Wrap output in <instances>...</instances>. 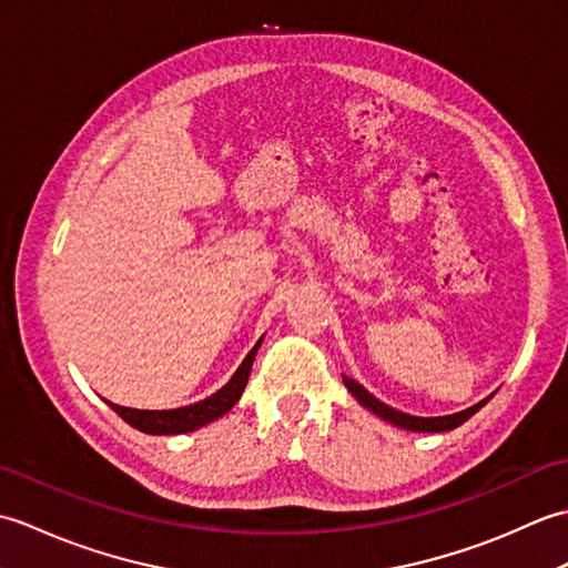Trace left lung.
Listing matches in <instances>:
<instances>
[{"label":"left lung","instance_id":"8db88e82","mask_svg":"<svg viewBox=\"0 0 568 568\" xmlns=\"http://www.w3.org/2000/svg\"><path fill=\"white\" fill-rule=\"evenodd\" d=\"M344 385H346L348 390H352V395L356 397V400H358L361 405L371 409V413H376L378 417L393 422V425H397V427L413 429V432H446V429H454V427H458V425H464V422H466L470 415L478 413V409L486 405V400H484V403H478V405H474V407L462 409V413L446 415V417H413V415L400 413V409H393L390 405L381 403L378 397H373V395L364 388V385L352 381V378L344 376Z\"/></svg>","mask_w":568,"mask_h":568}]
</instances>
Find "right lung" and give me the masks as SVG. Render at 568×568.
<instances>
[{"instance_id":"1","label":"right lung","mask_w":568,"mask_h":568,"mask_svg":"<svg viewBox=\"0 0 568 568\" xmlns=\"http://www.w3.org/2000/svg\"><path fill=\"white\" fill-rule=\"evenodd\" d=\"M258 346H261V342L251 348L244 361H241V366L236 368L232 381H229L224 388H220L210 397H204V400H200V403L175 407V409H136V407H124V405H114V403H110V407L124 422H129L131 427L149 432V434H180V432H192L202 425H210L212 419L226 415L229 409L239 403L241 393H244V388H246L248 373L253 366V356H256Z\"/></svg>"}]
</instances>
